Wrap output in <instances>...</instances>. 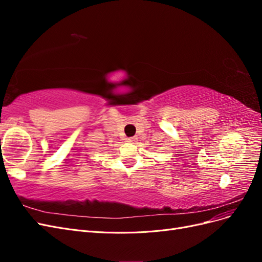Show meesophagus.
Returning a JSON list of instances; mask_svg holds the SVG:
<instances>
[{
  "instance_id": "obj_1",
  "label": "esophagus",
  "mask_w": 262,
  "mask_h": 262,
  "mask_svg": "<svg viewBox=\"0 0 262 262\" xmlns=\"http://www.w3.org/2000/svg\"><path fill=\"white\" fill-rule=\"evenodd\" d=\"M125 141L128 142V143H134V142L137 141V139H136V138H128Z\"/></svg>"
}]
</instances>
